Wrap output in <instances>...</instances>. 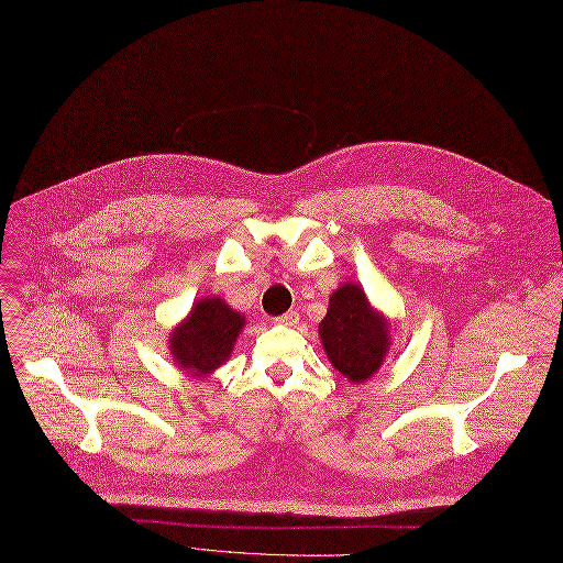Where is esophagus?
<instances>
[{
    "mask_svg": "<svg viewBox=\"0 0 563 563\" xmlns=\"http://www.w3.org/2000/svg\"><path fill=\"white\" fill-rule=\"evenodd\" d=\"M276 321L283 323V327H297V323H299V312L297 310H287L285 314L276 317Z\"/></svg>",
    "mask_w": 563,
    "mask_h": 563,
    "instance_id": "34e87169",
    "label": "esophagus"
}]
</instances>
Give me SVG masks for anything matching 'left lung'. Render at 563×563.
<instances>
[{
    "instance_id": "8db88e82",
    "label": "left lung",
    "mask_w": 563,
    "mask_h": 563,
    "mask_svg": "<svg viewBox=\"0 0 563 563\" xmlns=\"http://www.w3.org/2000/svg\"><path fill=\"white\" fill-rule=\"evenodd\" d=\"M319 335L333 367L353 383L367 380L380 367L390 340L386 319L372 310L358 285H342L333 294Z\"/></svg>"
}]
</instances>
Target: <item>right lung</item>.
<instances>
[{
	"label": "right lung",
	"mask_w": 563,
	"mask_h": 563,
	"mask_svg": "<svg viewBox=\"0 0 563 563\" xmlns=\"http://www.w3.org/2000/svg\"><path fill=\"white\" fill-rule=\"evenodd\" d=\"M244 327V317L210 297L194 306L189 319L173 331L170 353L175 363L196 376L217 369L232 351Z\"/></svg>",
	"instance_id": "1"
}]
</instances>
